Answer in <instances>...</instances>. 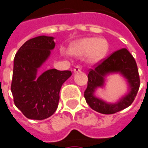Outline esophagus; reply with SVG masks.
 Listing matches in <instances>:
<instances>
[{
	"instance_id": "obj_1",
	"label": "esophagus",
	"mask_w": 148,
	"mask_h": 148,
	"mask_svg": "<svg viewBox=\"0 0 148 148\" xmlns=\"http://www.w3.org/2000/svg\"><path fill=\"white\" fill-rule=\"evenodd\" d=\"M81 66H79V65H77V66H75L74 69V73H78V72H79L80 70H81Z\"/></svg>"
}]
</instances>
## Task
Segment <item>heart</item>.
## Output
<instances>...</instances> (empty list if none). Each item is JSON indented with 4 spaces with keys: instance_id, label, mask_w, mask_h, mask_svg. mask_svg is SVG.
Segmentation results:
<instances>
[{
    "instance_id": "b5f03b06",
    "label": "heart",
    "mask_w": 148,
    "mask_h": 148,
    "mask_svg": "<svg viewBox=\"0 0 148 148\" xmlns=\"http://www.w3.org/2000/svg\"><path fill=\"white\" fill-rule=\"evenodd\" d=\"M108 50V43L104 39L95 38H84L71 48V52L78 56L88 55L91 62H98L102 59Z\"/></svg>"
}]
</instances>
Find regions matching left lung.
<instances>
[{
    "instance_id": "obj_1",
    "label": "left lung",
    "mask_w": 148,
    "mask_h": 148,
    "mask_svg": "<svg viewBox=\"0 0 148 148\" xmlns=\"http://www.w3.org/2000/svg\"><path fill=\"white\" fill-rule=\"evenodd\" d=\"M112 73H119L127 79L130 92L117 103L109 104L95 97L94 92L98 87L103 85L104 77ZM87 77V87L84 97L92 110L102 114H114L129 107L133 103L140 87V76L135 60L125 48L113 52L101 62L94 65L93 69L89 70Z\"/></svg>"
}]
</instances>
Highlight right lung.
<instances>
[{"label":"right lung","mask_w":148,"mask_h":148,"mask_svg":"<svg viewBox=\"0 0 148 148\" xmlns=\"http://www.w3.org/2000/svg\"><path fill=\"white\" fill-rule=\"evenodd\" d=\"M55 45L53 37L39 36L26 41L15 55L11 91L16 107L29 119L44 120L55 113L61 87L72 75L69 70L53 69L37 79Z\"/></svg>","instance_id":"add662e5"}]
</instances>
